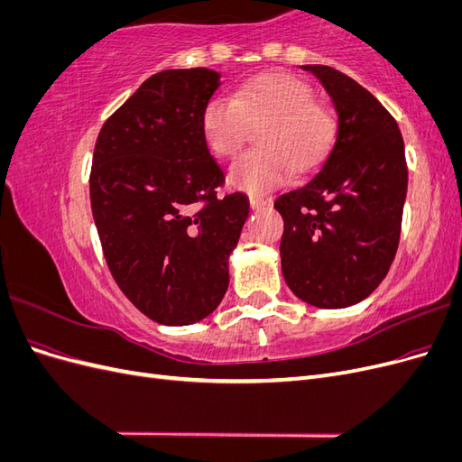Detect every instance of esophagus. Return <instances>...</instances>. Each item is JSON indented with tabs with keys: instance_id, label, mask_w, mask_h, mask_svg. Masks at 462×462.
I'll return each instance as SVG.
<instances>
[{
	"instance_id": "1",
	"label": "esophagus",
	"mask_w": 462,
	"mask_h": 462,
	"mask_svg": "<svg viewBox=\"0 0 462 462\" xmlns=\"http://www.w3.org/2000/svg\"><path fill=\"white\" fill-rule=\"evenodd\" d=\"M248 202H250V206H253L254 209H260V208H263V206H268V204H270V200H265V199L258 197V194H250V197H248Z\"/></svg>"
}]
</instances>
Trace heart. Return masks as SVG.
Listing matches in <instances>:
<instances>
[{
  "mask_svg": "<svg viewBox=\"0 0 462 462\" xmlns=\"http://www.w3.org/2000/svg\"><path fill=\"white\" fill-rule=\"evenodd\" d=\"M248 125L262 127L256 143L229 170V180L250 192L282 185L295 170H310L324 160L335 136V119L316 104L314 90L304 80L265 73L245 80L233 96H214L204 104L200 131L208 150L233 158L245 144Z\"/></svg>",
  "mask_w": 462,
  "mask_h": 462,
  "instance_id": "heart-1",
  "label": "heart"
}]
</instances>
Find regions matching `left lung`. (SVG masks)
<instances>
[{
  "instance_id": "left-lung-1",
  "label": "left lung",
  "mask_w": 462,
  "mask_h": 462,
  "mask_svg": "<svg viewBox=\"0 0 462 462\" xmlns=\"http://www.w3.org/2000/svg\"><path fill=\"white\" fill-rule=\"evenodd\" d=\"M329 94L337 136L319 171L273 206L289 289L318 309H345L383 282L395 258L409 170L393 116L356 80L302 65Z\"/></svg>"
}]
</instances>
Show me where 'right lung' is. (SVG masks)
<instances>
[{
    "label": "right lung",
    "instance_id": "obj_1",
    "mask_svg": "<svg viewBox=\"0 0 462 462\" xmlns=\"http://www.w3.org/2000/svg\"><path fill=\"white\" fill-rule=\"evenodd\" d=\"M219 87L206 67L146 79L97 134L92 216L107 268L138 310L163 326L212 314L248 216L243 192L217 197L223 171L200 131Z\"/></svg>",
    "mask_w": 462,
    "mask_h": 462
}]
</instances>
